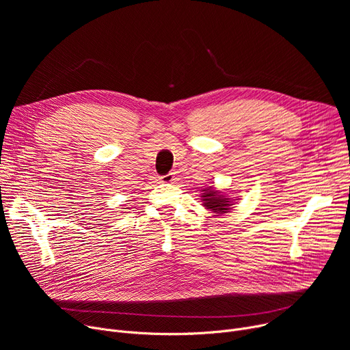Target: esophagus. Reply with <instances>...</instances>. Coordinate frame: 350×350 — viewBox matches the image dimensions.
<instances>
[{
    "mask_svg": "<svg viewBox=\"0 0 350 350\" xmlns=\"http://www.w3.org/2000/svg\"><path fill=\"white\" fill-rule=\"evenodd\" d=\"M160 180H161V183H173V180H174V173H167L165 176H161Z\"/></svg>",
    "mask_w": 350,
    "mask_h": 350,
    "instance_id": "obj_1",
    "label": "esophagus"
}]
</instances>
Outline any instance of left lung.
Wrapping results in <instances>:
<instances>
[{
	"instance_id": "left-lung-1",
	"label": "left lung",
	"mask_w": 350,
	"mask_h": 350,
	"mask_svg": "<svg viewBox=\"0 0 350 350\" xmlns=\"http://www.w3.org/2000/svg\"><path fill=\"white\" fill-rule=\"evenodd\" d=\"M203 191L204 193L201 197H203V206L206 208H208L210 211H213L215 214H223L230 210L231 201H230V198L223 196L221 191L214 190L211 187H207Z\"/></svg>"
}]
</instances>
